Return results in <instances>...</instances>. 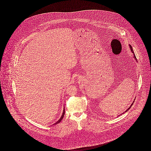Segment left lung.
I'll use <instances>...</instances> for the list:
<instances>
[{"mask_svg":"<svg viewBox=\"0 0 151 151\" xmlns=\"http://www.w3.org/2000/svg\"><path fill=\"white\" fill-rule=\"evenodd\" d=\"M129 47H130V49H131V51L132 52V53H133V55H134V58H135V59H136V57H135V54H134V51H133V50H132V47H131V46H130V45H129ZM134 102H133L132 103L131 105V106H129V108H128V109H127V110H126V111H125L124 112H126V111H128V110H129V109H130V108H131V106H132V105H133V104H134ZM122 114H123V113H122Z\"/></svg>","mask_w":151,"mask_h":151,"instance_id":"8db88e82","label":"left lung"}]
</instances>
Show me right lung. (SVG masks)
I'll return each instance as SVG.
<instances>
[{
    "mask_svg": "<svg viewBox=\"0 0 151 151\" xmlns=\"http://www.w3.org/2000/svg\"><path fill=\"white\" fill-rule=\"evenodd\" d=\"M65 109H64V110H63V114H62V116H61V117H60V119L56 122V123H55L54 124H58V123H59L61 121H62V120L63 119V117H64V115H65Z\"/></svg>",
    "mask_w": 151,
    "mask_h": 151,
    "instance_id": "1",
    "label": "right lung"
}]
</instances>
